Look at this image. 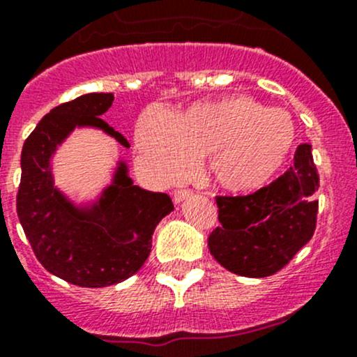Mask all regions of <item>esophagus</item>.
<instances>
[{
    "mask_svg": "<svg viewBox=\"0 0 357 357\" xmlns=\"http://www.w3.org/2000/svg\"><path fill=\"white\" fill-rule=\"evenodd\" d=\"M192 195V190H175L174 192V202L175 204H180L182 201H185L187 197Z\"/></svg>",
    "mask_w": 357,
    "mask_h": 357,
    "instance_id": "1",
    "label": "esophagus"
}]
</instances>
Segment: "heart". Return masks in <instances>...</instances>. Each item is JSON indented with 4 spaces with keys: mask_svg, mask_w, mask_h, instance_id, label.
Segmentation results:
<instances>
[{
    "mask_svg": "<svg viewBox=\"0 0 357 357\" xmlns=\"http://www.w3.org/2000/svg\"><path fill=\"white\" fill-rule=\"evenodd\" d=\"M296 143V126L281 109L247 95L195 102L177 116L148 107L134 128L141 167L158 182H177L208 155L213 178L233 192L267 185Z\"/></svg>",
    "mask_w": 357,
    "mask_h": 357,
    "instance_id": "obj_1",
    "label": "heart"
}]
</instances>
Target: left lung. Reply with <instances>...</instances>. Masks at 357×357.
<instances>
[{"instance_id": "8db88e82", "label": "left lung", "mask_w": 357, "mask_h": 357, "mask_svg": "<svg viewBox=\"0 0 357 357\" xmlns=\"http://www.w3.org/2000/svg\"><path fill=\"white\" fill-rule=\"evenodd\" d=\"M317 189L312 146L300 144L293 167L271 185L250 195L216 197L221 225L209 235L211 255L243 278L275 274L315 233Z\"/></svg>"}]
</instances>
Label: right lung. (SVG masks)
I'll return each instance as SVG.
<instances>
[{
    "mask_svg": "<svg viewBox=\"0 0 357 357\" xmlns=\"http://www.w3.org/2000/svg\"><path fill=\"white\" fill-rule=\"evenodd\" d=\"M112 102V93H88L56 107L22 149V228L45 269L82 287L112 286L136 274L151 250L155 228L174 211L170 195L134 185L124 160H117L110 183L90 201H73L56 185L52 158L75 129H98L129 148L100 119Z\"/></svg>",
    "mask_w": 357,
    "mask_h": 357,
    "instance_id": "obj_1",
    "label": "right lung"
}]
</instances>
